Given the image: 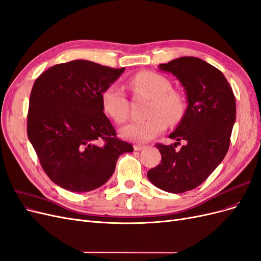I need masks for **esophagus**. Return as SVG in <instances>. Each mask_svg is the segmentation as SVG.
Returning a JSON list of instances; mask_svg holds the SVG:
<instances>
[{
    "mask_svg": "<svg viewBox=\"0 0 261 261\" xmlns=\"http://www.w3.org/2000/svg\"><path fill=\"white\" fill-rule=\"evenodd\" d=\"M134 150H141V149H144V148H146V146H144V145H134Z\"/></svg>",
    "mask_w": 261,
    "mask_h": 261,
    "instance_id": "1",
    "label": "esophagus"
}]
</instances>
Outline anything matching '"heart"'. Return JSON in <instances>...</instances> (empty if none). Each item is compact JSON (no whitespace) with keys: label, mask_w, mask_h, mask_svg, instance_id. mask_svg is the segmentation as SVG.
I'll return each instance as SVG.
<instances>
[{"label":"heart","mask_w":261,"mask_h":261,"mask_svg":"<svg viewBox=\"0 0 261 261\" xmlns=\"http://www.w3.org/2000/svg\"><path fill=\"white\" fill-rule=\"evenodd\" d=\"M129 87L137 95L152 98L145 121L131 122L121 129L125 140L146 143L155 139L167 128V121L176 123L184 114L186 102L179 91L173 90L165 75L152 71L137 73L129 81ZM104 112L117 123H124L129 118L130 104L124 91L116 85L109 86L102 93Z\"/></svg>","instance_id":"1"}]
</instances>
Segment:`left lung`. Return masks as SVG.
Segmentation results:
<instances>
[{
  "label": "left lung",
  "mask_w": 261,
  "mask_h": 261,
  "mask_svg": "<svg viewBox=\"0 0 261 261\" xmlns=\"http://www.w3.org/2000/svg\"><path fill=\"white\" fill-rule=\"evenodd\" d=\"M159 69L172 73L186 90L187 111L169 138L170 145L156 144L162 162L147 178L163 191L184 193L200 186L228 152L237 115L233 91L223 73L197 57L184 56ZM182 140L180 150L175 147Z\"/></svg>",
  "instance_id": "1"
}]
</instances>
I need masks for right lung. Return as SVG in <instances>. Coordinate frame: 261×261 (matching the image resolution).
I'll list each match as a JSON object with an SVG mask.
<instances>
[{
    "mask_svg": "<svg viewBox=\"0 0 261 261\" xmlns=\"http://www.w3.org/2000/svg\"><path fill=\"white\" fill-rule=\"evenodd\" d=\"M123 71L75 60L51 67L35 81L28 138L43 170L61 188L81 193L102 187L119 156L133 152L116 137L100 99Z\"/></svg>",
    "mask_w": 261,
    "mask_h": 261,
    "instance_id": "right-lung-1",
    "label": "right lung"
}]
</instances>
